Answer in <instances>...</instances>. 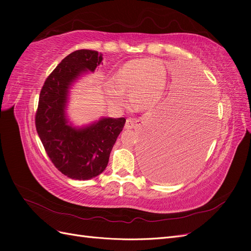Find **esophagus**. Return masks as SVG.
<instances>
[{"label": "esophagus", "mask_w": 251, "mask_h": 251, "mask_svg": "<svg viewBox=\"0 0 251 251\" xmlns=\"http://www.w3.org/2000/svg\"><path fill=\"white\" fill-rule=\"evenodd\" d=\"M139 126V120H136L133 118H127L126 123V130H131V128H136Z\"/></svg>", "instance_id": "esophagus-1"}]
</instances>
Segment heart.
<instances>
[{
    "mask_svg": "<svg viewBox=\"0 0 251 251\" xmlns=\"http://www.w3.org/2000/svg\"><path fill=\"white\" fill-rule=\"evenodd\" d=\"M114 85L109 90L117 104L126 101L130 94L134 108L149 110L161 100L165 88V68L157 59H133L121 66L114 75Z\"/></svg>",
    "mask_w": 251,
    "mask_h": 251,
    "instance_id": "heart-1",
    "label": "heart"
}]
</instances>
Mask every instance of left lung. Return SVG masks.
Here are the masks:
<instances>
[{"mask_svg": "<svg viewBox=\"0 0 251 251\" xmlns=\"http://www.w3.org/2000/svg\"><path fill=\"white\" fill-rule=\"evenodd\" d=\"M198 81L185 98L159 112L150 126L142 168L151 179L175 182L186 177L208 147L215 103L211 93Z\"/></svg>", "mask_w": 251, "mask_h": 251, "instance_id": "obj_1", "label": "left lung"}]
</instances>
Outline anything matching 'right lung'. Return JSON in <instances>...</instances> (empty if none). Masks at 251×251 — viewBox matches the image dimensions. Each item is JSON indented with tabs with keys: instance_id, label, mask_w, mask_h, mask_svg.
<instances>
[{
	"instance_id": "obj_1",
	"label": "right lung",
	"mask_w": 251,
	"mask_h": 251,
	"mask_svg": "<svg viewBox=\"0 0 251 251\" xmlns=\"http://www.w3.org/2000/svg\"><path fill=\"white\" fill-rule=\"evenodd\" d=\"M102 54L94 50L72 52L45 80L35 126L45 151L55 168L75 180H89L107 168L110 153L126 118L103 117L85 127L68 125L66 107L72 83L87 71L94 72Z\"/></svg>"
}]
</instances>
